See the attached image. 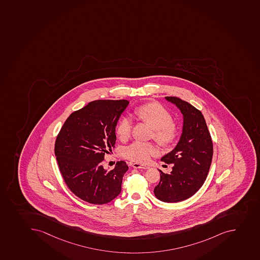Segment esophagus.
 <instances>
[{"label": "esophagus", "mask_w": 260, "mask_h": 260, "mask_svg": "<svg viewBox=\"0 0 260 260\" xmlns=\"http://www.w3.org/2000/svg\"><path fill=\"white\" fill-rule=\"evenodd\" d=\"M132 166H133L134 169H144V170L148 169V166H143V165H141L139 162H134V164H132Z\"/></svg>", "instance_id": "1"}]
</instances>
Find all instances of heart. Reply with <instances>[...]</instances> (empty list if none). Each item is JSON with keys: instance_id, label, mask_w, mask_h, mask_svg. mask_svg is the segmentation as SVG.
Masks as SVG:
<instances>
[{"instance_id": "heart-1", "label": "heart", "mask_w": 260, "mask_h": 260, "mask_svg": "<svg viewBox=\"0 0 260 260\" xmlns=\"http://www.w3.org/2000/svg\"><path fill=\"white\" fill-rule=\"evenodd\" d=\"M134 113L153 129V138L162 145L171 144L177 139L178 128L173 122L172 116L160 104L151 102L142 105L135 109ZM131 130V119L128 117H122L117 126V136L122 140L126 139ZM158 153V148L155 144L141 141H135L122 150L124 158L139 164L148 162L152 156Z\"/></svg>"}]
</instances>
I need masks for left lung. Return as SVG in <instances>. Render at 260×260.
Instances as JSON below:
<instances>
[{
	"instance_id": "obj_1",
	"label": "left lung",
	"mask_w": 260,
	"mask_h": 260,
	"mask_svg": "<svg viewBox=\"0 0 260 260\" xmlns=\"http://www.w3.org/2000/svg\"><path fill=\"white\" fill-rule=\"evenodd\" d=\"M165 99L182 113V134L175 148L161 158L174 165L170 174L158 170L160 180L153 192L162 202L174 203L188 199L203 185L211 167L213 144L201 111L180 98Z\"/></svg>"
}]
</instances>
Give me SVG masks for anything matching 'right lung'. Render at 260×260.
Segmentation results:
<instances>
[{"label": "right lung", "mask_w": 260, "mask_h": 260, "mask_svg": "<svg viewBox=\"0 0 260 260\" xmlns=\"http://www.w3.org/2000/svg\"><path fill=\"white\" fill-rule=\"evenodd\" d=\"M126 100H98L70 115L55 141L54 153L69 189L90 204H107L121 193L128 166L118 161L105 170L102 161L116 143V126Z\"/></svg>", "instance_id": "right-lung-1"}]
</instances>
